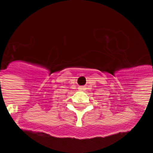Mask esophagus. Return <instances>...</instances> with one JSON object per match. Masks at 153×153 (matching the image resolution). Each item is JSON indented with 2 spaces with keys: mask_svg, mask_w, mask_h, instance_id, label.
Instances as JSON below:
<instances>
[{
  "mask_svg": "<svg viewBox=\"0 0 153 153\" xmlns=\"http://www.w3.org/2000/svg\"><path fill=\"white\" fill-rule=\"evenodd\" d=\"M83 88H84V87H83V86H80L79 88V90H83Z\"/></svg>",
  "mask_w": 153,
  "mask_h": 153,
  "instance_id": "obj_1",
  "label": "esophagus"
}]
</instances>
